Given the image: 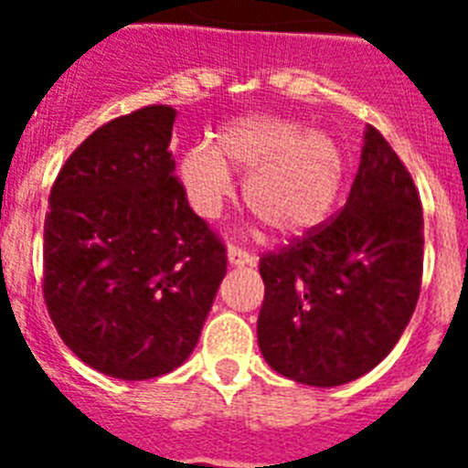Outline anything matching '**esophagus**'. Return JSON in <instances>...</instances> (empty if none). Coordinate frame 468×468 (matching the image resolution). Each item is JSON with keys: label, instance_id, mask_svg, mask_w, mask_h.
<instances>
[{"label": "esophagus", "instance_id": "1", "mask_svg": "<svg viewBox=\"0 0 468 468\" xmlns=\"http://www.w3.org/2000/svg\"><path fill=\"white\" fill-rule=\"evenodd\" d=\"M227 255H229V262L237 264V267H243V264H255L253 255L248 253V250H243V248H239V246H229Z\"/></svg>", "mask_w": 468, "mask_h": 468}]
</instances>
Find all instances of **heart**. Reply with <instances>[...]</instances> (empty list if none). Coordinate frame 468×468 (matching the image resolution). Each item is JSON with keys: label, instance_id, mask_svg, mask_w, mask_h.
Returning <instances> with one entry per match:
<instances>
[{"label": "heart", "instance_id": "obj_1", "mask_svg": "<svg viewBox=\"0 0 468 468\" xmlns=\"http://www.w3.org/2000/svg\"><path fill=\"white\" fill-rule=\"evenodd\" d=\"M229 171L248 176V208L281 237H300L333 213L346 159L328 133L274 114H250L227 123L215 147L197 144L180 161V180L198 215L220 218L234 198Z\"/></svg>", "mask_w": 468, "mask_h": 468}]
</instances>
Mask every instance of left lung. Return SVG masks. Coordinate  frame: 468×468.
I'll return each instance as SVG.
<instances>
[{"label":"left lung","instance_id":"8db88e82","mask_svg":"<svg viewBox=\"0 0 468 468\" xmlns=\"http://www.w3.org/2000/svg\"><path fill=\"white\" fill-rule=\"evenodd\" d=\"M424 218L412 176L367 126L345 208L260 258L258 342L283 378L337 387L373 370L415 312Z\"/></svg>","mask_w":468,"mask_h":468}]
</instances>
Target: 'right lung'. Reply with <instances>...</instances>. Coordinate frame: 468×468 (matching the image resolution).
<instances>
[{"label": "right lung", "instance_id": "add662e5", "mask_svg": "<svg viewBox=\"0 0 468 468\" xmlns=\"http://www.w3.org/2000/svg\"><path fill=\"white\" fill-rule=\"evenodd\" d=\"M176 117L171 105H147L102 123L48 197V316L86 366L117 379L183 366L227 274L225 243L173 176Z\"/></svg>", "mask_w": 468, "mask_h": 468}]
</instances>
